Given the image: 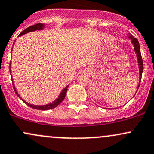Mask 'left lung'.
I'll return each mask as SVG.
<instances>
[{
    "mask_svg": "<svg viewBox=\"0 0 154 154\" xmlns=\"http://www.w3.org/2000/svg\"><path fill=\"white\" fill-rule=\"evenodd\" d=\"M129 38L131 39V42L134 46V49L135 51H136V54H137V58H138V66H139V73H140V80H139V84H138V89L139 88L140 86V80H141V76H142V73H143V59L141 57V54H140V44L137 38H134L133 36V35L130 34L129 35ZM138 91V90H137ZM136 95V94H135Z\"/></svg>",
    "mask_w": 154,
    "mask_h": 154,
    "instance_id": "left-lung-1",
    "label": "left lung"
}]
</instances>
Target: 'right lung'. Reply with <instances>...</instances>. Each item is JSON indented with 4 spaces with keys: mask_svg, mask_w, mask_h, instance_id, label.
Returning <instances> with one entry per match:
<instances>
[{
    "mask_svg": "<svg viewBox=\"0 0 154 154\" xmlns=\"http://www.w3.org/2000/svg\"><path fill=\"white\" fill-rule=\"evenodd\" d=\"M44 24L43 23H36V24H34V25L31 26H29L28 27L27 29H26L25 30H23L21 34H19V36H21V35H23L25 34H26L28 32H31V31H34L36 30H42V29L44 28ZM11 66V64H10ZM10 73H11V66H10ZM13 83V82H12ZM13 87H14V90L15 92H16V94L18 96V97H20L21 99V100L23 102V103H25L27 105H29V107H32V108L34 109H36V110H50V109H53L54 108V107H56L57 106H58V105L60 104L64 100V97H65V95H66V91H67V86L64 89V90H62V92H61V94L59 95V97L57 98V99L55 100L54 102H53L52 103H50L49 105H31L29 104V103H26V101H24L22 98L20 97L19 95L17 93V92H16V88H15L14 87V83H13Z\"/></svg>",
    "mask_w": 154,
    "mask_h": 154,
    "instance_id": "add662e5",
    "label": "right lung"
}]
</instances>
